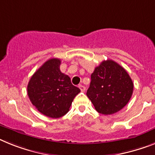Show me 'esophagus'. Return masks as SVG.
<instances>
[{"instance_id":"obj_1","label":"esophagus","mask_w":155,"mask_h":155,"mask_svg":"<svg viewBox=\"0 0 155 155\" xmlns=\"http://www.w3.org/2000/svg\"><path fill=\"white\" fill-rule=\"evenodd\" d=\"M79 87H80V91H81L82 92H84L86 91V87L84 85H79Z\"/></svg>"}]
</instances>
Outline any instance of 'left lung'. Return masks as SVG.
<instances>
[{
  "label": "left lung",
  "mask_w": 155,
  "mask_h": 155,
  "mask_svg": "<svg viewBox=\"0 0 155 155\" xmlns=\"http://www.w3.org/2000/svg\"><path fill=\"white\" fill-rule=\"evenodd\" d=\"M133 87L132 79L124 68L107 60L94 68L87 95L99 114L110 115L128 104Z\"/></svg>",
  "instance_id": "left-lung-1"
}]
</instances>
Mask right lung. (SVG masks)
Returning a JSON list of instances; mask_svg holds the SVG:
<instances>
[{
	"mask_svg": "<svg viewBox=\"0 0 155 155\" xmlns=\"http://www.w3.org/2000/svg\"><path fill=\"white\" fill-rule=\"evenodd\" d=\"M61 60L52 58L34 73L27 85L31 103L43 115L59 118L69 111L74 97L80 92L68 75L60 70Z\"/></svg>",
	"mask_w": 155,
	"mask_h": 155,
	"instance_id": "add662e5",
	"label": "right lung"
}]
</instances>
